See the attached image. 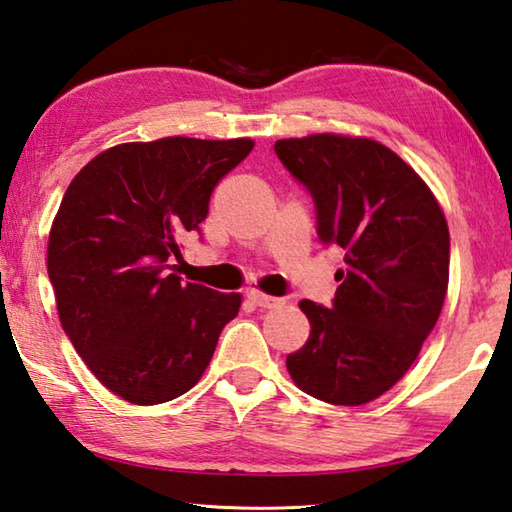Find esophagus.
I'll use <instances>...</instances> for the list:
<instances>
[{"instance_id": "1", "label": "esophagus", "mask_w": 512, "mask_h": 512, "mask_svg": "<svg viewBox=\"0 0 512 512\" xmlns=\"http://www.w3.org/2000/svg\"><path fill=\"white\" fill-rule=\"evenodd\" d=\"M246 297H248V300L253 302L255 306H262V309H280V306L284 304L282 297L264 295L262 291H257V288H250V291H246Z\"/></svg>"}]
</instances>
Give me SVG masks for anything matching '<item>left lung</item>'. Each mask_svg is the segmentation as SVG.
Returning a JSON list of instances; mask_svg holds the SVG:
<instances>
[{
	"label": "left lung",
	"mask_w": 512,
	"mask_h": 512,
	"mask_svg": "<svg viewBox=\"0 0 512 512\" xmlns=\"http://www.w3.org/2000/svg\"><path fill=\"white\" fill-rule=\"evenodd\" d=\"M275 154L311 194L322 244L345 250L329 309L300 302L311 336L288 374L318 401L369 403L405 376L439 320L448 224L412 167L369 138H286Z\"/></svg>",
	"instance_id": "8db88e82"
}]
</instances>
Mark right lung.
<instances>
[{
    "instance_id": "right-lung-1",
    "label": "right lung",
    "mask_w": 512,
    "mask_h": 512,
    "mask_svg": "<svg viewBox=\"0 0 512 512\" xmlns=\"http://www.w3.org/2000/svg\"><path fill=\"white\" fill-rule=\"evenodd\" d=\"M250 150V138L116 145L64 192L46 255L62 329L127 403L159 405L197 385L239 313L237 293L183 284L172 271L215 185Z\"/></svg>"
}]
</instances>
